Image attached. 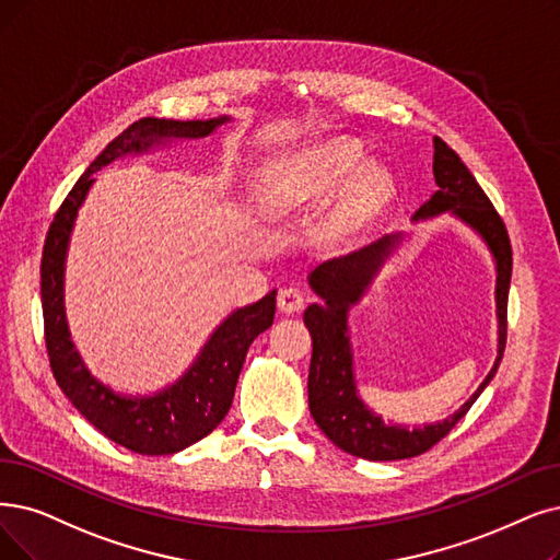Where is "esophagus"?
Wrapping results in <instances>:
<instances>
[{
    "instance_id": "obj_1",
    "label": "esophagus",
    "mask_w": 560,
    "mask_h": 560,
    "mask_svg": "<svg viewBox=\"0 0 560 560\" xmlns=\"http://www.w3.org/2000/svg\"><path fill=\"white\" fill-rule=\"evenodd\" d=\"M305 305V294L299 287H284L278 294V307L284 312V315H294Z\"/></svg>"
}]
</instances>
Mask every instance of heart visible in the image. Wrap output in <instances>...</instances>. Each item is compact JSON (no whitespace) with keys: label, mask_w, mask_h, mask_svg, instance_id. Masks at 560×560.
Instances as JSON below:
<instances>
[{"label":"heart","mask_w":560,"mask_h":560,"mask_svg":"<svg viewBox=\"0 0 560 560\" xmlns=\"http://www.w3.org/2000/svg\"><path fill=\"white\" fill-rule=\"evenodd\" d=\"M332 191L336 195L319 218L317 236L326 248L342 250L388 209L395 176L388 165L365 161L361 142L332 138L268 170L257 188V207L264 218L280 220L322 205Z\"/></svg>","instance_id":"1"}]
</instances>
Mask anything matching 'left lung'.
<instances>
[{
	"label": "left lung",
	"instance_id": "1",
	"mask_svg": "<svg viewBox=\"0 0 560 560\" xmlns=\"http://www.w3.org/2000/svg\"><path fill=\"white\" fill-rule=\"evenodd\" d=\"M432 142L436 190L411 215V222L448 213L464 222L485 243L497 271V358L485 382L448 418L424 422L422 428L386 422L365 405V399L358 393L349 312L355 303H361L378 271L399 250V245L409 238V234H386L363 250L330 259L319 264L315 271H310L307 284L322 299V303H310L303 312V322L312 335V361L307 374L310 413L338 448L370 462L409 459L430 451L474 407V401L494 378L505 349V312L512 276V248L505 225L459 155L436 136Z\"/></svg>",
	"mask_w": 560,
	"mask_h": 560
}]
</instances>
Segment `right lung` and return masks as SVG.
I'll return each mask as SVG.
<instances>
[{"label":"right lung","mask_w":560,"mask_h":560,"mask_svg":"<svg viewBox=\"0 0 560 560\" xmlns=\"http://www.w3.org/2000/svg\"><path fill=\"white\" fill-rule=\"evenodd\" d=\"M230 121L232 117L222 115L195 121L144 117L130 124L78 178V184L57 211L46 248H43L40 303L50 368L57 384L71 399V405L101 434L140 455H174L218 428L232 407L248 347L259 332L273 324L278 292L271 289L259 301L232 310L213 328L195 361L174 384L149 395L119 393L89 372L71 338L69 319H66V257H69L75 218L89 190L96 184L94 174L109 163L121 161L126 155L170 149L176 142L209 138Z\"/></svg>","instance_id":"1"}]
</instances>
